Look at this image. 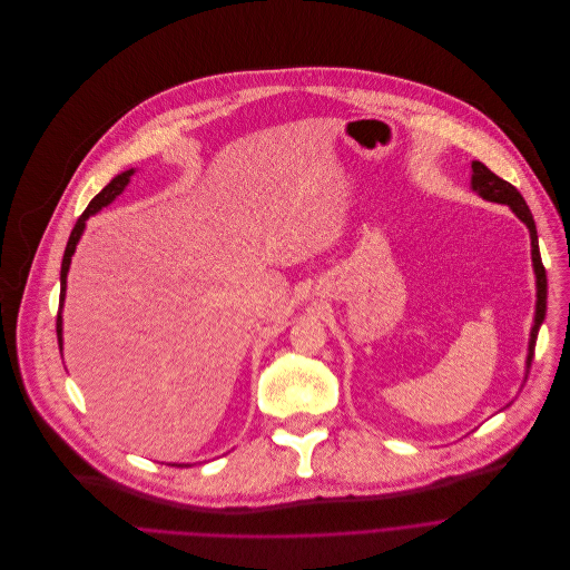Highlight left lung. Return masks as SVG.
I'll return each mask as SVG.
<instances>
[{"label": "left lung", "mask_w": 570, "mask_h": 570, "mask_svg": "<svg viewBox=\"0 0 570 570\" xmlns=\"http://www.w3.org/2000/svg\"><path fill=\"white\" fill-rule=\"evenodd\" d=\"M472 190L488 199V202H497V204H505L510 206V210L528 226L530 232V256H532V269H534V287H537V303H534V321H532V330H530V341H528V357H525V377L530 373V364L534 357V344H537V334L539 327L546 318V296H548V283H546V269L541 265V254H539V238H537V226L532 219V213L525 204V199L521 197V193L508 184L505 179L497 177L485 164L481 161H472Z\"/></svg>", "instance_id": "8db88e82"}]
</instances>
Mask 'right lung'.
<instances>
[{"mask_svg": "<svg viewBox=\"0 0 570 570\" xmlns=\"http://www.w3.org/2000/svg\"><path fill=\"white\" fill-rule=\"evenodd\" d=\"M137 173V168H130V170H124L119 173L117 177H114L91 202L89 206L85 208V213L78 217L73 232L69 236V243H67V249H65V256H62V267H60V312H58V321H56V332H58V344H60V351H62V305H65V294H67V274H69V265H71V256L76 254V247L85 234V224L91 215H96L100 208L109 206L114 199H117L126 186L130 184V177ZM177 468H184V465H177Z\"/></svg>", "mask_w": 570, "mask_h": 570, "instance_id": "obj_1", "label": "right lung"}]
</instances>
